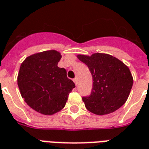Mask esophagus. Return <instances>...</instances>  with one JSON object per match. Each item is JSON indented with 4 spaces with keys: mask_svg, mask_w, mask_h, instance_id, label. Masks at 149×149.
Listing matches in <instances>:
<instances>
[{
    "mask_svg": "<svg viewBox=\"0 0 149 149\" xmlns=\"http://www.w3.org/2000/svg\"><path fill=\"white\" fill-rule=\"evenodd\" d=\"M73 82L75 83V84L77 85V83H78V79H77V77H76V78H74V79H73Z\"/></svg>",
    "mask_w": 149,
    "mask_h": 149,
    "instance_id": "obj_1",
    "label": "esophagus"
}]
</instances>
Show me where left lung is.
<instances>
[{
    "mask_svg": "<svg viewBox=\"0 0 149 149\" xmlns=\"http://www.w3.org/2000/svg\"><path fill=\"white\" fill-rule=\"evenodd\" d=\"M77 58L87 65L94 80L91 95L83 97L87 109L102 116L120 109L127 102L134 83L129 68L116 57L104 53L77 54Z\"/></svg>",
    "mask_w": 149,
    "mask_h": 149,
    "instance_id": "8db88e82",
    "label": "left lung"
}]
</instances>
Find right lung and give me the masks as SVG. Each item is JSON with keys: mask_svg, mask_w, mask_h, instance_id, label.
I'll use <instances>...</instances> for the list:
<instances>
[{"mask_svg": "<svg viewBox=\"0 0 149 149\" xmlns=\"http://www.w3.org/2000/svg\"><path fill=\"white\" fill-rule=\"evenodd\" d=\"M60 52L49 50L31 54L19 68L17 83L26 104L36 112L51 116L65 105L74 83L58 66Z\"/></svg>", "mask_w": 149, "mask_h": 149, "instance_id": "obj_1", "label": "right lung"}]
</instances>
